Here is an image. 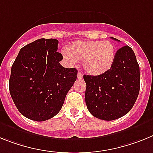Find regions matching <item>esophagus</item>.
<instances>
[{"mask_svg":"<svg viewBox=\"0 0 153 153\" xmlns=\"http://www.w3.org/2000/svg\"><path fill=\"white\" fill-rule=\"evenodd\" d=\"M77 76H78V79H82V78H83V75H82V73H81V72H78V75H77Z\"/></svg>","mask_w":153,"mask_h":153,"instance_id":"1","label":"esophagus"}]
</instances>
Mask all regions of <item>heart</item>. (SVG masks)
<instances>
[{"label": "heart", "instance_id": "heart-1", "mask_svg": "<svg viewBox=\"0 0 153 153\" xmlns=\"http://www.w3.org/2000/svg\"><path fill=\"white\" fill-rule=\"evenodd\" d=\"M64 58L71 65L82 61L85 71L91 75H100L111 68L115 57V46L110 41H82L62 50Z\"/></svg>", "mask_w": 153, "mask_h": 153}]
</instances>
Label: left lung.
Segmentation results:
<instances>
[{"label": "left lung", "mask_w": 153, "mask_h": 153, "mask_svg": "<svg viewBox=\"0 0 153 153\" xmlns=\"http://www.w3.org/2000/svg\"><path fill=\"white\" fill-rule=\"evenodd\" d=\"M83 78L87 108L99 119L111 121L124 116L132 109L139 95V65L128 45L116 51L113 65L107 72L96 76L85 75Z\"/></svg>", "instance_id": "obj_1"}]
</instances>
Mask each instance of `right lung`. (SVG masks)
Instances as JSON below:
<instances>
[{"instance_id":"1","label":"right lung","mask_w":153,"mask_h":153,"mask_svg":"<svg viewBox=\"0 0 153 153\" xmlns=\"http://www.w3.org/2000/svg\"><path fill=\"white\" fill-rule=\"evenodd\" d=\"M57 39L36 40L20 50L11 67L9 90L18 111L37 122L51 119L60 111L66 95L76 81L78 71L59 62Z\"/></svg>"}]
</instances>
